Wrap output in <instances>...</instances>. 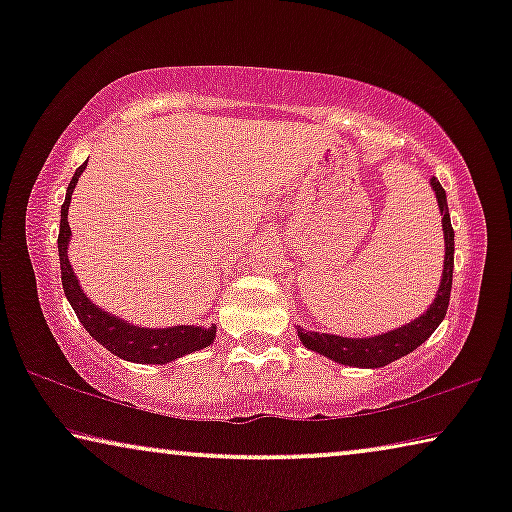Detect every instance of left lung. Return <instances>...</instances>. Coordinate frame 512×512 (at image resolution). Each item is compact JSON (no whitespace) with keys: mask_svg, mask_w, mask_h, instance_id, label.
<instances>
[{"mask_svg":"<svg viewBox=\"0 0 512 512\" xmlns=\"http://www.w3.org/2000/svg\"><path fill=\"white\" fill-rule=\"evenodd\" d=\"M433 191H436L440 214H443V233H445V268L443 279H440L438 296L433 305L426 310V314L412 321L408 326L396 328L384 335H375V338H340V335L328 333H310L298 328L300 340L307 349L328 356V359L345 363V366H359V368H380L387 363L401 359V356L410 354L417 349L429 335L440 326L445 319L447 305H450V291H452V270H454V230L450 223V212H447V195L445 188L438 184L436 179L431 181Z\"/></svg>","mask_w":512,"mask_h":512,"instance_id":"obj_1","label":"left lung"}]
</instances>
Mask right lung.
<instances>
[{
	"mask_svg": "<svg viewBox=\"0 0 512 512\" xmlns=\"http://www.w3.org/2000/svg\"><path fill=\"white\" fill-rule=\"evenodd\" d=\"M83 170H86V163L74 172V177L67 186V198L62 202V209H60V235H58L62 289H65L69 305L74 307L76 317H79L83 328H86V331L93 335L100 345L107 347L111 354L135 363H167L172 359H179V356L184 354H191L195 349L212 345L216 335L214 326L139 328V326L128 324V321L114 317V314L100 310V307L93 305L86 298V293L81 291L79 279H76L67 258V244H69V235H72V230H69V221H67V209H69V202H72L76 181H79Z\"/></svg>",
	"mask_w": 512,
	"mask_h": 512,
	"instance_id": "obj_1",
	"label": "right lung"
}]
</instances>
